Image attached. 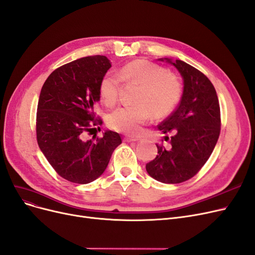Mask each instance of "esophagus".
Here are the masks:
<instances>
[{"label": "esophagus", "mask_w": 255, "mask_h": 255, "mask_svg": "<svg viewBox=\"0 0 255 255\" xmlns=\"http://www.w3.org/2000/svg\"><path fill=\"white\" fill-rule=\"evenodd\" d=\"M138 138H134V137H126L125 138V141L127 142H135V141H138Z\"/></svg>", "instance_id": "34e87169"}]
</instances>
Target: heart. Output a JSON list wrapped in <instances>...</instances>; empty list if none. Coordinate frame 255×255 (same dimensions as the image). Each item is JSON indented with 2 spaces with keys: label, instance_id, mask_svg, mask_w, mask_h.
<instances>
[{
  "label": "heart",
  "instance_id": "heart-1",
  "mask_svg": "<svg viewBox=\"0 0 255 255\" xmlns=\"http://www.w3.org/2000/svg\"><path fill=\"white\" fill-rule=\"evenodd\" d=\"M121 80L140 86L136 103L114 111L109 117L112 128L128 135H138L141 127L152 117L164 118L177 107L182 94L179 79L165 68L144 60H135L122 66L119 76L105 74L99 84V94L108 107L118 99Z\"/></svg>",
  "mask_w": 255,
  "mask_h": 255
}]
</instances>
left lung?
<instances>
[{
    "label": "left lung",
    "mask_w": 255,
    "mask_h": 255,
    "mask_svg": "<svg viewBox=\"0 0 255 255\" xmlns=\"http://www.w3.org/2000/svg\"><path fill=\"white\" fill-rule=\"evenodd\" d=\"M158 60L177 69L183 91L177 109L157 127L170 145L156 144L158 155L145 169L158 181L179 183L197 174L211 156L221 131V110L214 86L203 73L181 60Z\"/></svg>",
    "instance_id": "1"
}]
</instances>
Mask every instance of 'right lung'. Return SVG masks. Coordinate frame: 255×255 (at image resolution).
Returning <instances> with one entry per match:
<instances>
[{"mask_svg":"<svg viewBox=\"0 0 255 255\" xmlns=\"http://www.w3.org/2000/svg\"><path fill=\"white\" fill-rule=\"evenodd\" d=\"M105 56L84 57L52 72L44 82L37 112V140L41 152L64 179L90 183L107 169L121 143L116 131L86 140L85 131L101 125L94 105L100 100L99 84L111 68Z\"/></svg>","mask_w":255,"mask_h":255,"instance_id":"add662e5","label":"right lung"}]
</instances>
